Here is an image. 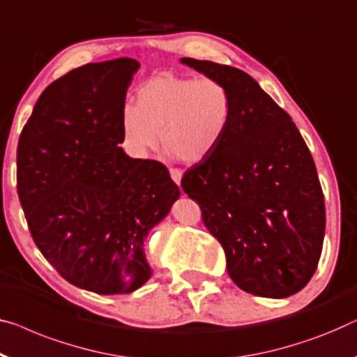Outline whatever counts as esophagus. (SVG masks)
I'll use <instances>...</instances> for the list:
<instances>
[{
  "mask_svg": "<svg viewBox=\"0 0 357 357\" xmlns=\"http://www.w3.org/2000/svg\"><path fill=\"white\" fill-rule=\"evenodd\" d=\"M169 172H170V177H172L174 182L177 183V185H180V180H182V170L177 169V167H174V169H170Z\"/></svg>",
  "mask_w": 357,
  "mask_h": 357,
  "instance_id": "34e87169",
  "label": "esophagus"
}]
</instances>
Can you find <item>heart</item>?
<instances>
[{"mask_svg":"<svg viewBox=\"0 0 357 357\" xmlns=\"http://www.w3.org/2000/svg\"><path fill=\"white\" fill-rule=\"evenodd\" d=\"M231 119V96L213 77H180L169 72L138 85L135 106L123 105L121 130L127 148L144 158L159 142L185 164L204 161L224 138Z\"/></svg>","mask_w":357,"mask_h":357,"instance_id":"b5f03b06","label":"heart"}]
</instances>
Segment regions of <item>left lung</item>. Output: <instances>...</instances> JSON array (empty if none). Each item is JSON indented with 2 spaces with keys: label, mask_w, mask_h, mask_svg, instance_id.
<instances>
[{
  "label": "left lung",
  "mask_w": 357,
  "mask_h": 357,
  "mask_svg": "<svg viewBox=\"0 0 357 357\" xmlns=\"http://www.w3.org/2000/svg\"><path fill=\"white\" fill-rule=\"evenodd\" d=\"M182 63L227 86L231 119L215 151L187 169L180 185L224 248L236 287L264 298L298 293L316 272L325 231L324 193L306 142L246 72Z\"/></svg>",
  "instance_id": "1"
}]
</instances>
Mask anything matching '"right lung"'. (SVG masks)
<instances>
[{"label": "right lung", "mask_w": 357, "mask_h": 357, "mask_svg": "<svg viewBox=\"0 0 357 357\" xmlns=\"http://www.w3.org/2000/svg\"><path fill=\"white\" fill-rule=\"evenodd\" d=\"M138 67L122 58L67 72L41 93L17 144V193L35 245L61 277L98 294L148 280L144 236L180 195L162 162L117 146Z\"/></svg>", "instance_id": "right-lung-1"}]
</instances>
